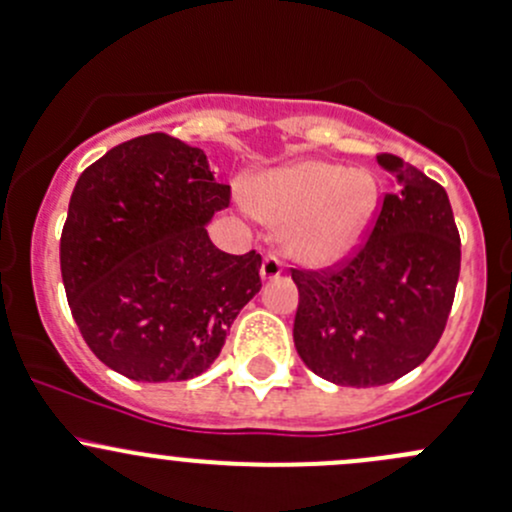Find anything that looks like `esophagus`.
Here are the masks:
<instances>
[{"label": "esophagus", "mask_w": 512, "mask_h": 512, "mask_svg": "<svg viewBox=\"0 0 512 512\" xmlns=\"http://www.w3.org/2000/svg\"><path fill=\"white\" fill-rule=\"evenodd\" d=\"M279 274H282V262H279L277 255H267L265 260H262V267H260V277L262 282H272V279H277Z\"/></svg>", "instance_id": "obj_1"}]
</instances>
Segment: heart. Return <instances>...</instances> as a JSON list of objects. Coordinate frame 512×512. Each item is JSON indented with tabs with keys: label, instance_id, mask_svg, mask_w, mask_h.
I'll return each instance as SVG.
<instances>
[{
	"label": "heart",
	"instance_id": "obj_1",
	"mask_svg": "<svg viewBox=\"0 0 512 512\" xmlns=\"http://www.w3.org/2000/svg\"><path fill=\"white\" fill-rule=\"evenodd\" d=\"M380 188L370 171L306 159L257 176L252 211L284 228V247L311 270L341 265L358 252L378 211Z\"/></svg>",
	"mask_w": 512,
	"mask_h": 512
}]
</instances>
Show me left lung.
<instances>
[{
	"instance_id": "obj_1",
	"label": "left lung",
	"mask_w": 512,
	"mask_h": 512,
	"mask_svg": "<svg viewBox=\"0 0 512 512\" xmlns=\"http://www.w3.org/2000/svg\"><path fill=\"white\" fill-rule=\"evenodd\" d=\"M390 191L368 242L333 272L292 270L294 346L319 378L387 385L427 360L444 333L461 270L446 191L395 154H378Z\"/></svg>"
}]
</instances>
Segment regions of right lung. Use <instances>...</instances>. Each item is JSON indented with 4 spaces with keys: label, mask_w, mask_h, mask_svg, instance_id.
Here are the masks:
<instances>
[{
    "label": "right lung",
    "mask_w": 512,
    "mask_h": 512,
    "mask_svg": "<svg viewBox=\"0 0 512 512\" xmlns=\"http://www.w3.org/2000/svg\"><path fill=\"white\" fill-rule=\"evenodd\" d=\"M228 203L203 149L164 132L117 144L80 174L61 274L75 324L107 368L137 383L211 368L262 287L255 250L228 255L208 238Z\"/></svg>",
    "instance_id": "1"
}]
</instances>
